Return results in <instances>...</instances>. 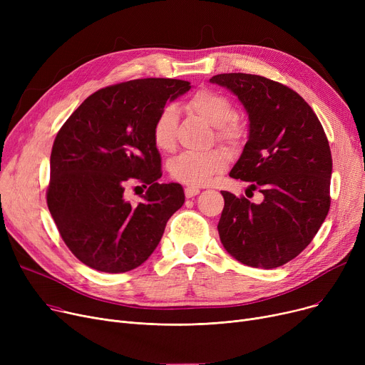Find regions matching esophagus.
Wrapping results in <instances>:
<instances>
[{
	"instance_id": "esophagus-1",
	"label": "esophagus",
	"mask_w": 365,
	"mask_h": 365,
	"mask_svg": "<svg viewBox=\"0 0 365 365\" xmlns=\"http://www.w3.org/2000/svg\"><path fill=\"white\" fill-rule=\"evenodd\" d=\"M198 194H200V189L195 187V186H187V187H185V195H186V198L197 197Z\"/></svg>"
}]
</instances>
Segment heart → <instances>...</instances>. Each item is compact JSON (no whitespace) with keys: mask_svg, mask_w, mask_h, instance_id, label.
Here are the masks:
<instances>
[{"mask_svg":"<svg viewBox=\"0 0 365 365\" xmlns=\"http://www.w3.org/2000/svg\"><path fill=\"white\" fill-rule=\"evenodd\" d=\"M189 108L213 127H219V138L235 140L240 138V127L232 121L235 117L234 106L222 94L210 90L197 91L189 99ZM178 108L167 105L158 113L152 127V139L161 150H170L176 142ZM227 164V155L220 149L208 152H183L168 164L170 175L189 186H204L213 180L217 173Z\"/></svg>","mask_w":365,"mask_h":365,"instance_id":"1","label":"heart"}]
</instances>
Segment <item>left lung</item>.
Instances as JSON below:
<instances>
[{"label": "left lung", "mask_w": 365, "mask_h": 365, "mask_svg": "<svg viewBox=\"0 0 365 365\" xmlns=\"http://www.w3.org/2000/svg\"><path fill=\"white\" fill-rule=\"evenodd\" d=\"M210 83L234 93L248 115L247 143L229 176L263 194L255 204L222 190L220 241L238 262L274 269L299 256L329 215L327 136L312 108L279 83L241 72Z\"/></svg>", "instance_id": "left-lung-1"}]
</instances>
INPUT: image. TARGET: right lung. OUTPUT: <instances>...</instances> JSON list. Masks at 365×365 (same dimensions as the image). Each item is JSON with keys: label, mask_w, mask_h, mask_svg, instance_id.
I'll list each match as a JSON object with an SVG mask.
<instances>
[{"label": "right lung", "mask_w": 365, "mask_h": 365, "mask_svg": "<svg viewBox=\"0 0 365 365\" xmlns=\"http://www.w3.org/2000/svg\"><path fill=\"white\" fill-rule=\"evenodd\" d=\"M190 84L143 78L93 93L53 143L47 205L73 256L96 271L123 274L140 266L161 241L167 220L185 202L179 183H158L161 155L152 127L167 102ZM142 182L144 201L123 197Z\"/></svg>", "instance_id": "1"}]
</instances>
